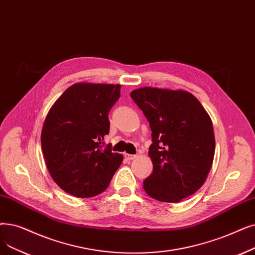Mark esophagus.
<instances>
[{
    "label": "esophagus",
    "instance_id": "obj_1",
    "mask_svg": "<svg viewBox=\"0 0 255 255\" xmlns=\"http://www.w3.org/2000/svg\"><path fill=\"white\" fill-rule=\"evenodd\" d=\"M124 156H125V158L128 159V160H132V159L136 158V155H132V154H128V153L124 154Z\"/></svg>",
    "mask_w": 255,
    "mask_h": 255
}]
</instances>
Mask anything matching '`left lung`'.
Masks as SVG:
<instances>
[{"instance_id": "left-lung-1", "label": "left lung", "mask_w": 255, "mask_h": 255, "mask_svg": "<svg viewBox=\"0 0 255 255\" xmlns=\"http://www.w3.org/2000/svg\"><path fill=\"white\" fill-rule=\"evenodd\" d=\"M152 130V174L143 190L161 202L176 203L195 194L213 165L212 120L198 99L185 91L141 87L130 94Z\"/></svg>"}]
</instances>
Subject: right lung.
I'll return each mask as SVG.
<instances>
[{
    "label": "right lung",
    "instance_id": "add662e5",
    "mask_svg": "<svg viewBox=\"0 0 255 255\" xmlns=\"http://www.w3.org/2000/svg\"><path fill=\"white\" fill-rule=\"evenodd\" d=\"M121 96L120 84L76 83L50 109L41 131V149L53 180L78 198L103 193L123 155L104 143L110 109Z\"/></svg>",
    "mask_w": 255,
    "mask_h": 255
}]
</instances>
